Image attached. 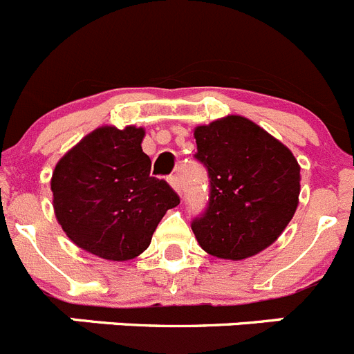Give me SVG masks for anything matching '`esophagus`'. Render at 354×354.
I'll return each instance as SVG.
<instances>
[{"instance_id":"esophagus-1","label":"esophagus","mask_w":354,"mask_h":354,"mask_svg":"<svg viewBox=\"0 0 354 354\" xmlns=\"http://www.w3.org/2000/svg\"><path fill=\"white\" fill-rule=\"evenodd\" d=\"M169 183H171V187H173V189L176 190V192H180V190H181V181H180V178L176 176V174H174V176H169Z\"/></svg>"}]
</instances>
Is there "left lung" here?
Returning <instances> with one entry per match:
<instances>
[{"mask_svg": "<svg viewBox=\"0 0 354 354\" xmlns=\"http://www.w3.org/2000/svg\"><path fill=\"white\" fill-rule=\"evenodd\" d=\"M208 173L207 208L190 226L207 253L242 260L266 250L290 223L299 198V165L260 126L230 115L194 131Z\"/></svg>", "mask_w": 354, "mask_h": 354, "instance_id": "left-lung-1", "label": "left lung"}]
</instances>
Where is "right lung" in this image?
Returning <instances> with one entry per match:
<instances>
[{
  "mask_svg": "<svg viewBox=\"0 0 354 354\" xmlns=\"http://www.w3.org/2000/svg\"><path fill=\"white\" fill-rule=\"evenodd\" d=\"M144 130L97 128L64 155L51 178L57 219L71 241L106 260H130L180 196L151 176L142 151Z\"/></svg>",
  "mask_w": 354,
  "mask_h": 354,
  "instance_id": "1",
  "label": "right lung"
}]
</instances>
